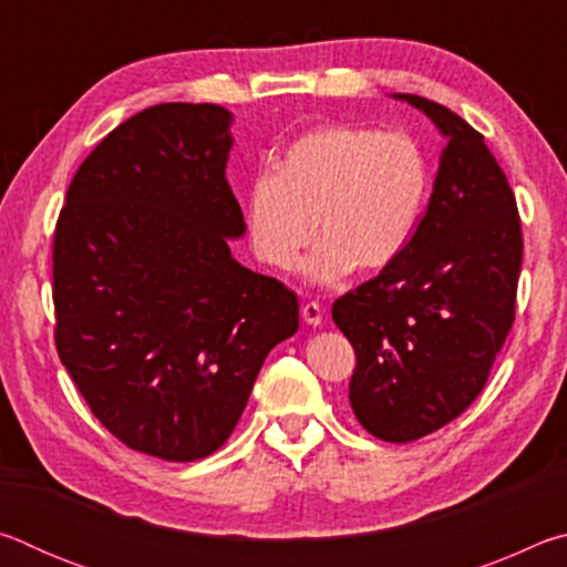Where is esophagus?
Masks as SVG:
<instances>
[{"label":"esophagus","instance_id":"1","mask_svg":"<svg viewBox=\"0 0 567 567\" xmlns=\"http://www.w3.org/2000/svg\"><path fill=\"white\" fill-rule=\"evenodd\" d=\"M300 312H302V320L307 324H312V328H318V324L322 322V307H320V302H305Z\"/></svg>","mask_w":567,"mask_h":567}]
</instances>
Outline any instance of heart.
I'll return each instance as SVG.
<instances>
[{
	"instance_id": "obj_1",
	"label": "heart",
	"mask_w": 567,
	"mask_h": 567,
	"mask_svg": "<svg viewBox=\"0 0 567 567\" xmlns=\"http://www.w3.org/2000/svg\"><path fill=\"white\" fill-rule=\"evenodd\" d=\"M430 192L433 167L412 134L320 124L297 134L275 169L249 179V243L265 265L292 270L320 233L302 267L315 285L340 282L354 267L378 272L405 255Z\"/></svg>"
}]
</instances>
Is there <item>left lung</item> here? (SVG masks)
<instances>
[{
	"label": "left lung",
	"mask_w": 567,
	"mask_h": 567,
	"mask_svg": "<svg viewBox=\"0 0 567 567\" xmlns=\"http://www.w3.org/2000/svg\"><path fill=\"white\" fill-rule=\"evenodd\" d=\"M395 97L425 112L447 147L405 255L334 300L332 320L358 358L354 417L385 443H412L485 388L515 320L523 229L483 134L433 100Z\"/></svg>",
	"instance_id": "left-lung-1"
}]
</instances>
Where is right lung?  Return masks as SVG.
Wrapping results in <instances>:
<instances>
[{
	"label": "right lung",
	"instance_id": "1",
	"mask_svg": "<svg viewBox=\"0 0 567 567\" xmlns=\"http://www.w3.org/2000/svg\"><path fill=\"white\" fill-rule=\"evenodd\" d=\"M229 124L217 104L137 112L76 169L54 229L56 354L120 443L169 463L225 445L300 322L292 290L229 252Z\"/></svg>",
	"mask_w": 567,
	"mask_h": 567
}]
</instances>
